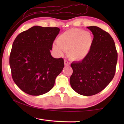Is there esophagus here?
I'll use <instances>...</instances> for the list:
<instances>
[{
  "instance_id": "obj_1",
  "label": "esophagus",
  "mask_w": 124,
  "mask_h": 124,
  "mask_svg": "<svg viewBox=\"0 0 124 124\" xmlns=\"http://www.w3.org/2000/svg\"><path fill=\"white\" fill-rule=\"evenodd\" d=\"M64 66H69L70 65V63H69L66 60H64Z\"/></svg>"
}]
</instances>
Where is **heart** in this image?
I'll list each match as a JSON object with an SVG mask.
<instances>
[{"instance_id":"obj_1","label":"heart","mask_w":124,"mask_h":124,"mask_svg":"<svg viewBox=\"0 0 124 124\" xmlns=\"http://www.w3.org/2000/svg\"><path fill=\"white\" fill-rule=\"evenodd\" d=\"M93 39L87 31L80 29H70L61 34L57 39V44L53 49L58 54L68 51L71 60L80 61L84 59L91 50Z\"/></svg>"}]
</instances>
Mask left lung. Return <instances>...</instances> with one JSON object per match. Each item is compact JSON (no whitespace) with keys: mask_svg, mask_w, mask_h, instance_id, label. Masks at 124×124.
Wrapping results in <instances>:
<instances>
[{"mask_svg":"<svg viewBox=\"0 0 124 124\" xmlns=\"http://www.w3.org/2000/svg\"><path fill=\"white\" fill-rule=\"evenodd\" d=\"M93 35L91 50L81 61L71 64L72 89L89 96L102 91L114 77L117 60L115 43L110 35L97 26L87 27Z\"/></svg>","mask_w":124,"mask_h":124,"instance_id":"1","label":"left lung"}]
</instances>
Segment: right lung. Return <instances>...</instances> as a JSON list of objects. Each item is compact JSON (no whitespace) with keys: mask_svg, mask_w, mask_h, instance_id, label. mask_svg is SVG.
Masks as SVG:
<instances>
[{"mask_svg":"<svg viewBox=\"0 0 124 124\" xmlns=\"http://www.w3.org/2000/svg\"><path fill=\"white\" fill-rule=\"evenodd\" d=\"M60 31L57 27L35 26L15 39L10 66L15 83L25 93L39 96L54 87L64 67L63 59L54 58L50 52Z\"/></svg>","mask_w":124,"mask_h":124,"instance_id":"add662e5","label":"right lung"}]
</instances>
